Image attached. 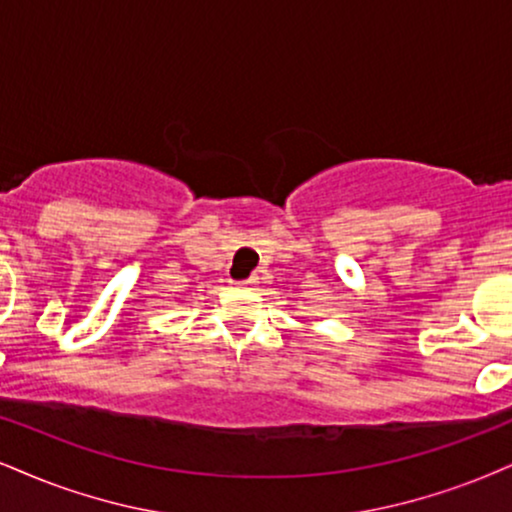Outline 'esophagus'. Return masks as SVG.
Instances as JSON below:
<instances>
[{
	"label": "esophagus",
	"instance_id": "1",
	"mask_svg": "<svg viewBox=\"0 0 512 512\" xmlns=\"http://www.w3.org/2000/svg\"><path fill=\"white\" fill-rule=\"evenodd\" d=\"M256 285H258V277H249V280L239 282V287H242V289H254Z\"/></svg>",
	"mask_w": 512,
	"mask_h": 512
}]
</instances>
